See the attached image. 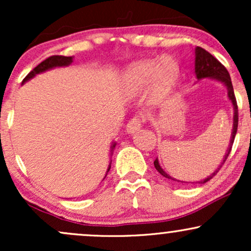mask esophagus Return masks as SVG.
<instances>
[{"label":"esophagus","mask_w":251,"mask_h":251,"mask_svg":"<svg viewBox=\"0 0 251 251\" xmlns=\"http://www.w3.org/2000/svg\"><path fill=\"white\" fill-rule=\"evenodd\" d=\"M140 127H142V119H140L139 117H134L127 123L126 131H127L128 133H134L138 129H140Z\"/></svg>","instance_id":"34e87169"}]
</instances>
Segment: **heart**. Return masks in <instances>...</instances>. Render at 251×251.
Returning a JSON list of instances; mask_svg holds the SVG:
<instances>
[{
  "mask_svg": "<svg viewBox=\"0 0 251 251\" xmlns=\"http://www.w3.org/2000/svg\"><path fill=\"white\" fill-rule=\"evenodd\" d=\"M177 76V66L169 57L134 63L126 73V83L132 91H142L151 83L154 97L168 93Z\"/></svg>",
  "mask_w": 251,
  "mask_h": 251,
  "instance_id": "b5f03b06",
  "label": "heart"
}]
</instances>
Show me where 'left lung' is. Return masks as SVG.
<instances>
[{
    "label": "left lung",
    "mask_w": 251,
    "mask_h": 251,
    "mask_svg": "<svg viewBox=\"0 0 251 251\" xmlns=\"http://www.w3.org/2000/svg\"><path fill=\"white\" fill-rule=\"evenodd\" d=\"M195 53H196L195 73H196V76H197V79L201 80V79H205V77H210V79H215V80H217V81L223 83V85L226 86V89H227V97H229V99L231 100L232 106H234V126H232L231 139H230L229 148H227V150H226V155H224L223 162L221 163L220 168H217V170H216L214 174L210 175L208 178H205V179L198 181L200 184H204V183H206L208 180L211 179V178L214 177V176L217 174L218 171H220L222 165L226 163V158L229 157L230 151H231V149H232V144H234V140H235L236 132H237L238 107H237V102H236V98H235V93H234V87H232V83H231V79H230L229 72L226 71V68L224 67V66L222 65V63L218 61V60L216 59L215 56H212L211 54L209 53V51H206L205 50H204V48L197 47V48H196ZM153 164H154V168L157 169V171L159 172V174L162 175L163 177L168 178V179H171V180L179 181V183H185V181L177 180L176 178H172L171 176H169L168 174H166V172L162 169V166L159 165V162H158V159H155Z\"/></svg>",
    "instance_id": "8db88e82"
}]
</instances>
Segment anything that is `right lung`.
Instances as JSON below:
<instances>
[{
    "instance_id": "1",
    "label": "right lung",
    "mask_w": 251,
    "mask_h": 251,
    "mask_svg": "<svg viewBox=\"0 0 251 251\" xmlns=\"http://www.w3.org/2000/svg\"><path fill=\"white\" fill-rule=\"evenodd\" d=\"M72 62H73V56H62V55L50 56L48 59L43 60L41 63H39V65H37L33 71L29 72V73H28V75L24 79L22 83L28 81V80H30L31 77L35 76L36 74H40V73H42V72L51 70V68H54V67H63V66H68V65H71ZM114 146H116V143L112 145V148H111L112 151H113ZM109 169H111V164H109L107 172L109 171Z\"/></svg>"
}]
</instances>
